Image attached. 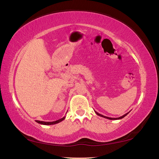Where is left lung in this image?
<instances>
[{"label": "left lung", "mask_w": 159, "mask_h": 159, "mask_svg": "<svg viewBox=\"0 0 159 159\" xmlns=\"http://www.w3.org/2000/svg\"><path fill=\"white\" fill-rule=\"evenodd\" d=\"M95 113H96V114H97L98 116H101V117H103V118H105V119H110V120H119V119H123V118H124V117H125V116H127V115L129 113V112L126 113L125 114L123 115L122 116H120V117H119V118H110V117L105 116H103V115H102V114H101L98 113L97 111H95Z\"/></svg>", "instance_id": "left-lung-1"}]
</instances>
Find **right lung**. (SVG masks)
<instances>
[{
  "label": "right lung",
  "mask_w": 159,
  "mask_h": 159,
  "mask_svg": "<svg viewBox=\"0 0 159 159\" xmlns=\"http://www.w3.org/2000/svg\"><path fill=\"white\" fill-rule=\"evenodd\" d=\"M65 119V116H64L62 119L57 120L56 121H52V122H45V121H41V120H36V123H38L39 124H41V125H54V124H57L61 122L62 120H63Z\"/></svg>",
  "instance_id": "obj_1"
}]
</instances>
